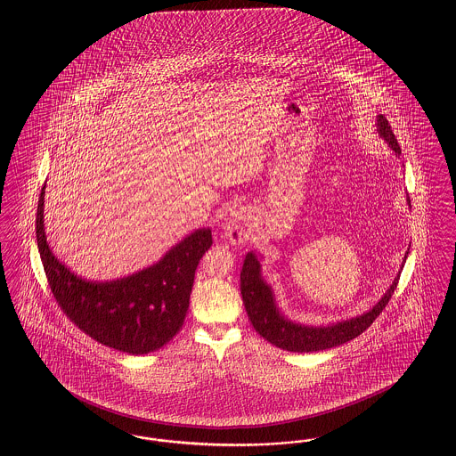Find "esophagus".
<instances>
[{
	"label": "esophagus",
	"mask_w": 456,
	"mask_h": 456,
	"mask_svg": "<svg viewBox=\"0 0 456 456\" xmlns=\"http://www.w3.org/2000/svg\"><path fill=\"white\" fill-rule=\"evenodd\" d=\"M248 212L244 208L232 210L224 221V232L231 242L240 244L248 239Z\"/></svg>",
	"instance_id": "1"
}]
</instances>
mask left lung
I'll return each instance as SVG.
<instances>
[{
  "mask_svg": "<svg viewBox=\"0 0 456 456\" xmlns=\"http://www.w3.org/2000/svg\"><path fill=\"white\" fill-rule=\"evenodd\" d=\"M378 130H379V135L387 140L395 153L400 155V143L391 130V125L387 124V117L383 115L378 117ZM398 281H400V274L395 279L387 294L381 297V301L376 304L370 313L359 318L326 326V328H313V326L309 328V326L294 324L281 316L274 304L273 290L261 277V264L257 261L256 254L248 252L240 271V294H242V301L246 305L250 324L265 341L292 353H314V351L345 345L347 341L358 338L361 332L366 331L373 324L374 319L378 318L387 307V304L389 303L391 296L395 294V289L398 286Z\"/></svg>",
  "mask_w": 456,
  "mask_h": 456,
  "instance_id": "left-lung-1",
  "label": "left lung"
}]
</instances>
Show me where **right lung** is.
<instances>
[{"label": "right lung", "instance_id": "1", "mask_svg": "<svg viewBox=\"0 0 456 456\" xmlns=\"http://www.w3.org/2000/svg\"><path fill=\"white\" fill-rule=\"evenodd\" d=\"M43 197L37 210V240L50 289L63 314L86 336L128 354H147L180 331L199 261L212 246L210 229H199L159 263L111 282H88L71 274L46 244Z\"/></svg>", "mask_w": 456, "mask_h": 456}]
</instances>
